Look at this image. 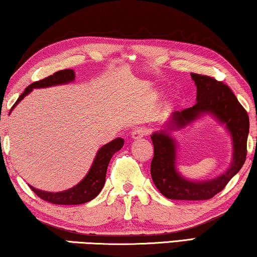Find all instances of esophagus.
<instances>
[{"label": "esophagus", "instance_id": "1", "mask_svg": "<svg viewBox=\"0 0 257 257\" xmlns=\"http://www.w3.org/2000/svg\"><path fill=\"white\" fill-rule=\"evenodd\" d=\"M147 130L145 129H143V128H137V129H135V130H133V133H132V139L134 140V141H136V140H140V139H142V137H144L145 135H147Z\"/></svg>", "mask_w": 257, "mask_h": 257}]
</instances>
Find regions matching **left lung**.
Here are the masks:
<instances>
[{
	"label": "left lung",
	"mask_w": 257,
	"mask_h": 257,
	"mask_svg": "<svg viewBox=\"0 0 257 257\" xmlns=\"http://www.w3.org/2000/svg\"><path fill=\"white\" fill-rule=\"evenodd\" d=\"M197 87L196 104L175 110L164 127L151 135L155 148L151 177L160 193L170 200L201 201L212 198L225 188L240 171L247 156L249 117L231 89L224 83L204 75L190 74ZM211 115L223 124L232 140V162L226 172L211 180H189L176 168V141L171 135L202 117Z\"/></svg>",
	"instance_id": "1"
}]
</instances>
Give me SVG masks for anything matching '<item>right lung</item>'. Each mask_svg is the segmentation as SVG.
I'll return each instance as SVG.
<instances>
[{"instance_id":"right-lung-1","label":"right lung","mask_w":257,"mask_h":257,"mask_svg":"<svg viewBox=\"0 0 257 257\" xmlns=\"http://www.w3.org/2000/svg\"><path fill=\"white\" fill-rule=\"evenodd\" d=\"M72 80H75V71L72 70V69H66V70L57 71L55 74L46 77L45 79L38 80V82L30 84V85L25 89V91L19 95L17 101L15 102V105L13 107H11V110H13L15 107L18 105V102H21L33 89H44V87L62 85V84H68L72 82ZM123 144L124 140L121 139V137H117V139L113 140L112 142H109V143L105 144L104 147L99 149L97 155L94 157L93 163H92V166L89 172H87V174L84 177L82 181L78 182L77 185L74 186L70 189L57 191V193H52V191L37 189L29 185L30 188L34 191V194H37L40 198H43L44 201L53 203V204L76 205L83 204V203L93 200L94 197L98 196V194L100 193L102 187L105 185L106 172L110 158H112L114 153L121 150Z\"/></svg>"}]
</instances>
